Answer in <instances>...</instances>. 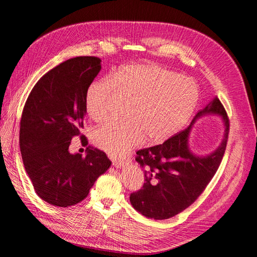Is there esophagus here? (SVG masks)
Segmentation results:
<instances>
[{
  "label": "esophagus",
  "mask_w": 257,
  "mask_h": 257,
  "mask_svg": "<svg viewBox=\"0 0 257 257\" xmlns=\"http://www.w3.org/2000/svg\"><path fill=\"white\" fill-rule=\"evenodd\" d=\"M113 167H115L116 169H123L126 167V163L125 162H114Z\"/></svg>",
  "instance_id": "34e87169"
}]
</instances>
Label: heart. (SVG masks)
Masks as SVG:
<instances>
[{"label":"heart","mask_w":257,"mask_h":257,"mask_svg":"<svg viewBox=\"0 0 257 257\" xmlns=\"http://www.w3.org/2000/svg\"><path fill=\"white\" fill-rule=\"evenodd\" d=\"M116 94L130 101L126 121H109L94 135L96 145L114 159L142 144H160L183 128L193 114L198 89L194 81L154 63L121 66L109 82L90 84L85 94L89 117L109 115Z\"/></svg>","instance_id":"heart-1"}]
</instances>
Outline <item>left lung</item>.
<instances>
[{"label":"left lung","instance_id":"left-lung-1","mask_svg":"<svg viewBox=\"0 0 257 257\" xmlns=\"http://www.w3.org/2000/svg\"><path fill=\"white\" fill-rule=\"evenodd\" d=\"M205 114L221 116L225 135L216 151L198 156L189 150L188 136L194 122ZM229 120L218 97L198 111L191 123L163 144L137 152V162L144 169L143 188L130 194V203L144 217L170 219L193 204L216 174L225 153Z\"/></svg>","mask_w":257,"mask_h":257}]
</instances>
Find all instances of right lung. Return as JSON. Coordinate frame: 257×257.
Masks as SVG:
<instances>
[{"mask_svg":"<svg viewBox=\"0 0 257 257\" xmlns=\"http://www.w3.org/2000/svg\"><path fill=\"white\" fill-rule=\"evenodd\" d=\"M101 70V60L78 56L48 71L33 87L20 121V152L37 195L50 205L69 207L83 201L97 178L110 168L106 155L86 147L85 158L70 154L86 114L85 94Z\"/></svg>","mask_w":257,"mask_h":257,"instance_id":"1","label":"right lung"}]
</instances>
